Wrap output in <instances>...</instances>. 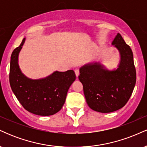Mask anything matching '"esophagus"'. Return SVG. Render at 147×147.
I'll use <instances>...</instances> for the list:
<instances>
[{"instance_id": "1", "label": "esophagus", "mask_w": 147, "mask_h": 147, "mask_svg": "<svg viewBox=\"0 0 147 147\" xmlns=\"http://www.w3.org/2000/svg\"><path fill=\"white\" fill-rule=\"evenodd\" d=\"M75 72L76 77H78L79 75V70H78V69H76V70H75Z\"/></svg>"}]
</instances>
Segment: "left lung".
I'll use <instances>...</instances> for the list:
<instances>
[{
    "label": "left lung",
    "instance_id": "left-lung-1",
    "mask_svg": "<svg viewBox=\"0 0 147 147\" xmlns=\"http://www.w3.org/2000/svg\"><path fill=\"white\" fill-rule=\"evenodd\" d=\"M111 45L120 56L116 68L109 70L99 62L89 63L79 68V79L84 87L89 107L99 113L114 112L122 109L132 94L136 82L133 52L120 34Z\"/></svg>",
    "mask_w": 147,
    "mask_h": 147
}]
</instances>
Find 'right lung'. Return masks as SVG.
Instances as JSON below:
<instances>
[{
	"label": "right lung",
	"instance_id": "right-lung-1",
	"mask_svg": "<svg viewBox=\"0 0 147 147\" xmlns=\"http://www.w3.org/2000/svg\"><path fill=\"white\" fill-rule=\"evenodd\" d=\"M25 41V38L11 55L10 86L25 110L37 115H52L63 107L69 88L76 79L75 72L55 71L45 78H28L18 65V55Z\"/></svg>",
	"mask_w": 147,
	"mask_h": 147
}]
</instances>
